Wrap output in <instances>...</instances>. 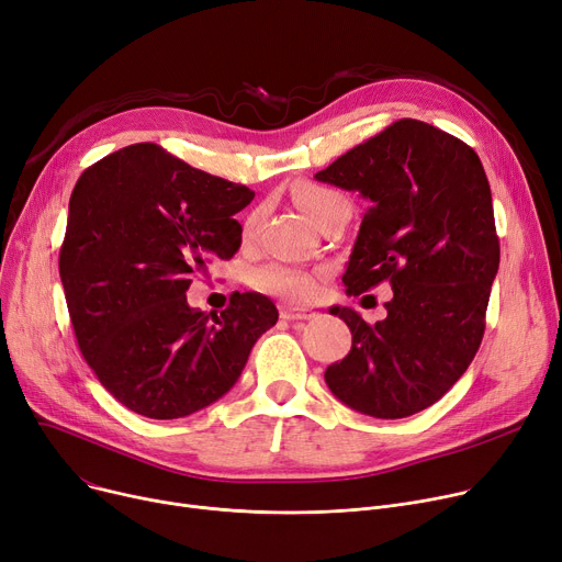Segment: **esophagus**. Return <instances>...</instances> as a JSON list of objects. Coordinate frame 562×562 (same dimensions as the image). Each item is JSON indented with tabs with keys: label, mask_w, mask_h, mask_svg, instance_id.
<instances>
[{
	"label": "esophagus",
	"mask_w": 562,
	"mask_h": 562,
	"mask_svg": "<svg viewBox=\"0 0 562 562\" xmlns=\"http://www.w3.org/2000/svg\"><path fill=\"white\" fill-rule=\"evenodd\" d=\"M281 317L288 319V322H294V319H311L315 317L313 311L308 308H296V306H281Z\"/></svg>",
	"instance_id": "34e87169"
}]
</instances>
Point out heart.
Instances as JSON below:
<instances>
[{
    "instance_id": "heart-1",
    "label": "heart",
    "mask_w": 562,
    "mask_h": 562,
    "mask_svg": "<svg viewBox=\"0 0 562 562\" xmlns=\"http://www.w3.org/2000/svg\"><path fill=\"white\" fill-rule=\"evenodd\" d=\"M294 200L313 222H317L326 209H331L338 202H347V196L326 186L302 183L294 188ZM251 226L254 217L247 222V231H251ZM254 285L290 302H306L317 292V277L304 268L272 262V266H262L254 272Z\"/></svg>"
}]
</instances>
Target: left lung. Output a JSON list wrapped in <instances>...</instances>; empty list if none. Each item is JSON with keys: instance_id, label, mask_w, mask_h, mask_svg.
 I'll list each match as a JSON object with an SVG mask.
<instances>
[{"instance_id": "1", "label": "left lung", "mask_w": 562, "mask_h": 562, "mask_svg": "<svg viewBox=\"0 0 562 562\" xmlns=\"http://www.w3.org/2000/svg\"><path fill=\"white\" fill-rule=\"evenodd\" d=\"M317 181L370 202L342 277L358 296L392 285L387 317L351 308V351L328 366L326 385L349 408L400 419L434 406L465 374L499 270L492 194L476 151L434 124L397 120L356 145Z\"/></svg>"}]
</instances>
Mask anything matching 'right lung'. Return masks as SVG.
<instances>
[{"mask_svg":"<svg viewBox=\"0 0 562 562\" xmlns=\"http://www.w3.org/2000/svg\"><path fill=\"white\" fill-rule=\"evenodd\" d=\"M251 200L154 143L79 177L58 256L65 302L90 370L128 411L177 419L211 406L277 324L260 292H236L220 315L186 302L196 272L240 249L234 215Z\"/></svg>","mask_w":562,"mask_h":562,"instance_id":"right-lung-1","label":"right lung"}]
</instances>
